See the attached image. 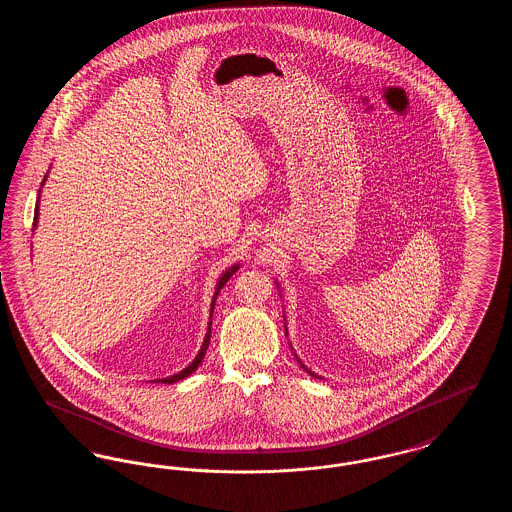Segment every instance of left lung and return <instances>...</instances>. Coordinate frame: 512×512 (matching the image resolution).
I'll use <instances>...</instances> for the list:
<instances>
[{
	"label": "left lung",
	"instance_id": "1",
	"mask_svg": "<svg viewBox=\"0 0 512 512\" xmlns=\"http://www.w3.org/2000/svg\"><path fill=\"white\" fill-rule=\"evenodd\" d=\"M276 288H278V280H276ZM278 290H280V288H278ZM286 334H288V330H286ZM293 355H295V353H293ZM295 359H297V363H299V366H301V368H303V370H307V372H309V374H311V376H313V378H318V374H315V372H311V370H309V368H307V366L303 365V363H301V359H299V357H297V355H295Z\"/></svg>",
	"mask_w": 512,
	"mask_h": 512
}]
</instances>
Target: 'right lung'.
I'll list each match as a JSON object with an SVG mask.
<instances>
[{"label": "right lung", "mask_w": 512, "mask_h": 512, "mask_svg": "<svg viewBox=\"0 0 512 512\" xmlns=\"http://www.w3.org/2000/svg\"><path fill=\"white\" fill-rule=\"evenodd\" d=\"M46 178H48V174L44 176V180H42V186L46 184ZM40 192H42V188H40ZM40 192H38V203H36V209H34V226L38 224V217H40ZM240 268V265H234V267L228 268L226 272H222V276L219 278V282H217V288H215V295H213V301H211V315H209V324H207V334H205V340H203V345H201V349H199V353H197V357H195L194 361L190 363V365L186 366L184 370H180L178 374H172V376H167V378H159V380H151V382H161V384H174V382H178V380H184V378H188L190 374H194L195 370H197V366L201 365V361H203V357H205V353H207V347H209V341H211V324H213V309H215V301H217V297H219V292L224 288V284L230 280V276L236 272Z\"/></svg>", "instance_id": "1"}]
</instances>
